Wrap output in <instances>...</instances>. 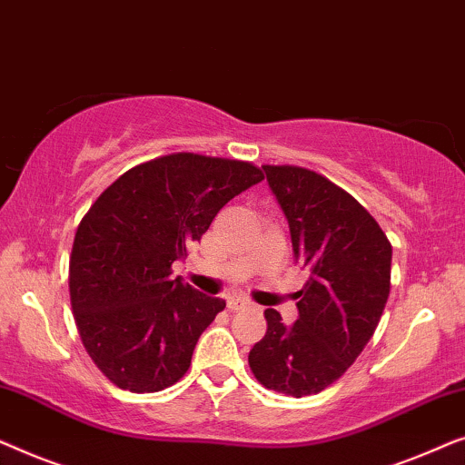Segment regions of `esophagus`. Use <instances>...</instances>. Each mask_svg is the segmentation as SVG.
<instances>
[{"label": "esophagus", "mask_w": 465, "mask_h": 465, "mask_svg": "<svg viewBox=\"0 0 465 465\" xmlns=\"http://www.w3.org/2000/svg\"><path fill=\"white\" fill-rule=\"evenodd\" d=\"M227 307H230L232 312L246 310V307H251V301H246L244 297H227Z\"/></svg>", "instance_id": "1"}]
</instances>
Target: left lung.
Masks as SVG:
<instances>
[{"mask_svg": "<svg viewBox=\"0 0 465 465\" xmlns=\"http://www.w3.org/2000/svg\"><path fill=\"white\" fill-rule=\"evenodd\" d=\"M263 173L310 278L295 324L265 310L267 332L248 364L267 390L301 398L337 381L369 343L390 295L391 244L366 208L322 174L299 166Z\"/></svg>", "mask_w": 465, "mask_h": 465, "instance_id": "left-lung-1", "label": "left lung"}]
</instances>
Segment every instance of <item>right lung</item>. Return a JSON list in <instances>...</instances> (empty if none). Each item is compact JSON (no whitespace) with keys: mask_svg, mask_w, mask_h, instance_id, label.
Listing matches in <instances>:
<instances>
[{"mask_svg":"<svg viewBox=\"0 0 465 465\" xmlns=\"http://www.w3.org/2000/svg\"><path fill=\"white\" fill-rule=\"evenodd\" d=\"M259 181L248 162L173 153L130 168L90 206L71 251V307L84 348L117 388L149 394L185 375L225 301L170 267Z\"/></svg>","mask_w":465,"mask_h":465,"instance_id":"obj_1","label":"right lung"}]
</instances>
